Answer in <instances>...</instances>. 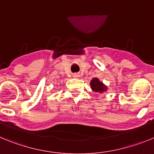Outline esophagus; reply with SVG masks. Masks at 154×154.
<instances>
[{
  "label": "esophagus",
  "mask_w": 154,
  "mask_h": 154,
  "mask_svg": "<svg viewBox=\"0 0 154 154\" xmlns=\"http://www.w3.org/2000/svg\"><path fill=\"white\" fill-rule=\"evenodd\" d=\"M73 77H74V78H79V75L78 73H75V74H73Z\"/></svg>",
  "instance_id": "1"
}]
</instances>
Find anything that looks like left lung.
Wrapping results in <instances>:
<instances>
[{"label": "left lung", "mask_w": 154, "mask_h": 154, "mask_svg": "<svg viewBox=\"0 0 154 154\" xmlns=\"http://www.w3.org/2000/svg\"><path fill=\"white\" fill-rule=\"evenodd\" d=\"M91 88L94 92H102L103 91L106 90V87L103 84V82H99V80L96 78H94L90 82Z\"/></svg>", "instance_id": "1"}]
</instances>
